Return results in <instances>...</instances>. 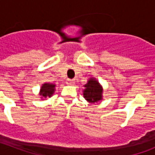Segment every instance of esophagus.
<instances>
[{
	"instance_id": "1",
	"label": "esophagus",
	"mask_w": 155,
	"mask_h": 155,
	"mask_svg": "<svg viewBox=\"0 0 155 155\" xmlns=\"http://www.w3.org/2000/svg\"><path fill=\"white\" fill-rule=\"evenodd\" d=\"M66 84L69 85H73L74 84V80H71V79H67L66 80Z\"/></svg>"
}]
</instances>
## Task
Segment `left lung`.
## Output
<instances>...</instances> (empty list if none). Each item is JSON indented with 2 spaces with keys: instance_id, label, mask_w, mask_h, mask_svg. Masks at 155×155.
<instances>
[{
  "instance_id": "1",
  "label": "left lung",
  "mask_w": 155,
  "mask_h": 155,
  "mask_svg": "<svg viewBox=\"0 0 155 155\" xmlns=\"http://www.w3.org/2000/svg\"><path fill=\"white\" fill-rule=\"evenodd\" d=\"M84 98L90 103H95L102 100L103 88L94 78H91L84 85Z\"/></svg>"
}]
</instances>
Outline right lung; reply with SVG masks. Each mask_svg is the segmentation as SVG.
I'll list each match as a JSON object with an SVG mask.
<instances>
[{"label": "right lung", "mask_w": 155, "mask_h": 155, "mask_svg": "<svg viewBox=\"0 0 155 155\" xmlns=\"http://www.w3.org/2000/svg\"><path fill=\"white\" fill-rule=\"evenodd\" d=\"M55 84H51V83H45L42 84L40 91V95L41 98H47L51 97L52 94H54Z\"/></svg>", "instance_id": "1"}]
</instances>
